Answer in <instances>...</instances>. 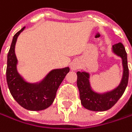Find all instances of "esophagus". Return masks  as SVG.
Wrapping results in <instances>:
<instances>
[{
  "mask_svg": "<svg viewBox=\"0 0 132 132\" xmlns=\"http://www.w3.org/2000/svg\"><path fill=\"white\" fill-rule=\"evenodd\" d=\"M70 67H71V69L72 70H77L78 68H79V64L77 63V62H72L71 63V65H70Z\"/></svg>",
  "mask_w": 132,
  "mask_h": 132,
  "instance_id": "obj_1",
  "label": "esophagus"
}]
</instances>
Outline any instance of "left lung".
Masks as SVG:
<instances>
[{"label":"left lung","instance_id":"8db88e82","mask_svg":"<svg viewBox=\"0 0 132 132\" xmlns=\"http://www.w3.org/2000/svg\"><path fill=\"white\" fill-rule=\"evenodd\" d=\"M113 52L122 59L123 77L120 85L114 90L99 94L94 92L90 86L89 74L85 72H77V87L80 91V97L82 105L90 111H104L111 108L123 95L128 83L129 70L128 67L127 53L122 43L119 42L113 45Z\"/></svg>","mask_w":132,"mask_h":132}]
</instances>
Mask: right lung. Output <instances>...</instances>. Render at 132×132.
I'll return each mask as SVG.
<instances>
[{"label":"right lung","instance_id":"right-lung-1","mask_svg":"<svg viewBox=\"0 0 132 132\" xmlns=\"http://www.w3.org/2000/svg\"><path fill=\"white\" fill-rule=\"evenodd\" d=\"M24 28H22L14 35L7 54V83L12 97L22 108L29 111H42L53 103L57 90L65 75L69 73L70 68L65 67L51 71L45 80L38 84L26 83L17 71V58L14 53L18 36Z\"/></svg>","mask_w":132,"mask_h":132}]
</instances>
